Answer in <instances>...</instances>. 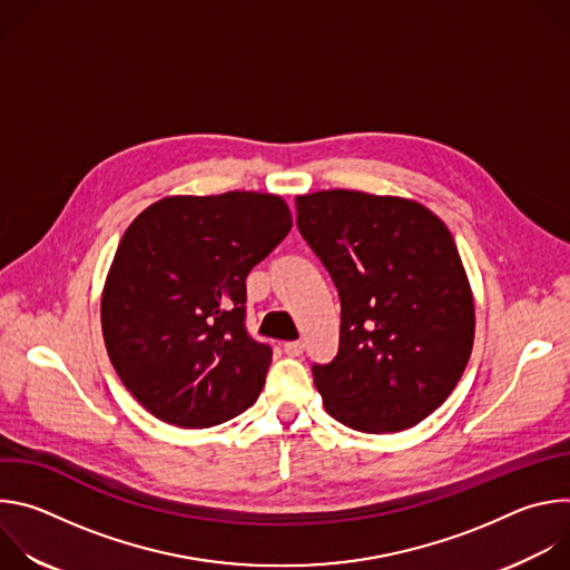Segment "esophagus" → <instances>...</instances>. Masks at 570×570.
I'll use <instances>...</instances> for the list:
<instances>
[{
    "mask_svg": "<svg viewBox=\"0 0 570 570\" xmlns=\"http://www.w3.org/2000/svg\"><path fill=\"white\" fill-rule=\"evenodd\" d=\"M284 352L288 356H299L304 352V343L302 341H291V343H284Z\"/></svg>",
    "mask_w": 570,
    "mask_h": 570,
    "instance_id": "1",
    "label": "esophagus"
}]
</instances>
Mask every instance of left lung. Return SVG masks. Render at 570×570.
<instances>
[{"mask_svg": "<svg viewBox=\"0 0 570 570\" xmlns=\"http://www.w3.org/2000/svg\"><path fill=\"white\" fill-rule=\"evenodd\" d=\"M295 207L343 311L338 356L313 365L324 411L361 433L417 426L473 350V291L449 227L413 198L354 189L302 194Z\"/></svg>", "mask_w": 570, "mask_h": 570, "instance_id": "left-lung-1", "label": "left lung"}]
</instances>
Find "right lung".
<instances>
[{
	"label": "right lung",
	"mask_w": 570,
	"mask_h": 570,
	"mask_svg": "<svg viewBox=\"0 0 570 570\" xmlns=\"http://www.w3.org/2000/svg\"><path fill=\"white\" fill-rule=\"evenodd\" d=\"M293 225L277 194L167 196L126 229L101 291V332L126 390L180 429L257 401L273 352L248 338L246 277Z\"/></svg>",
	"instance_id": "1"
}]
</instances>
